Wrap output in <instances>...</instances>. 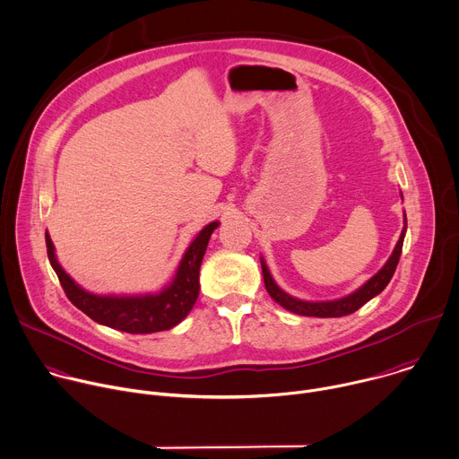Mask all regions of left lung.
Returning a JSON list of instances; mask_svg holds the SVG:
<instances>
[{"instance_id": "left-lung-1", "label": "left lung", "mask_w": 459, "mask_h": 459, "mask_svg": "<svg viewBox=\"0 0 459 459\" xmlns=\"http://www.w3.org/2000/svg\"><path fill=\"white\" fill-rule=\"evenodd\" d=\"M405 230H407V217H405V226L403 231L400 235V240L391 255V258L387 260V264L375 274L371 281L365 282L359 290H356L352 295L340 299V300H333V302H304L299 299L290 297L288 293H284L274 281L271 279L269 269L264 262V258H260L262 264V274H264V286L265 291L269 293V297L281 304L284 309L295 313V315H302V316H316V318H338V316H345L351 315L354 311H358L363 304H368L371 299H375L378 293H382L385 290V286L391 282L393 274L396 271L400 255H402V247H403V237H405Z\"/></svg>"}]
</instances>
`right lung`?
I'll list each match as a JSON object with an SVG mask.
<instances>
[{"label": "right lung", "mask_w": 459, "mask_h": 459, "mask_svg": "<svg viewBox=\"0 0 459 459\" xmlns=\"http://www.w3.org/2000/svg\"><path fill=\"white\" fill-rule=\"evenodd\" d=\"M219 222L208 224L197 238L190 244L185 256H182L175 277L168 288L157 295H141V297H100L81 290L65 269L56 260L54 244L45 233L48 260L57 274L61 288L68 300L81 309L86 316L94 322L108 325L125 333H157L168 331L185 320L192 311L199 297V271L203 256L208 247V240Z\"/></svg>", "instance_id": "right-lung-1"}]
</instances>
